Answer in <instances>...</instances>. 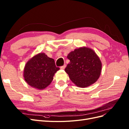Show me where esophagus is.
Segmentation results:
<instances>
[{
  "mask_svg": "<svg viewBox=\"0 0 129 129\" xmlns=\"http://www.w3.org/2000/svg\"><path fill=\"white\" fill-rule=\"evenodd\" d=\"M66 64H64L63 66H61V67H60V68H61V69H64L66 68Z\"/></svg>",
  "mask_w": 129,
  "mask_h": 129,
  "instance_id": "obj_1",
  "label": "esophagus"
}]
</instances>
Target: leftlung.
<instances>
[{"mask_svg": "<svg viewBox=\"0 0 129 129\" xmlns=\"http://www.w3.org/2000/svg\"><path fill=\"white\" fill-rule=\"evenodd\" d=\"M70 63L65 68L70 79L76 86L85 88L98 80L102 69L99 57L89 48L81 47L68 54Z\"/></svg>", "mask_w": 129, "mask_h": 129, "instance_id": "8db88e82", "label": "left lung"}]
</instances>
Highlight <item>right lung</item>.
Wrapping results in <instances>:
<instances>
[{
	"mask_svg": "<svg viewBox=\"0 0 129 129\" xmlns=\"http://www.w3.org/2000/svg\"><path fill=\"white\" fill-rule=\"evenodd\" d=\"M59 69L55 66L53 58L40 53L27 62L24 70V77L28 85L42 90L51 83L54 74Z\"/></svg>",
	"mask_w": 129,
	"mask_h": 129,
	"instance_id": "obj_1",
	"label": "right lung"
}]
</instances>
